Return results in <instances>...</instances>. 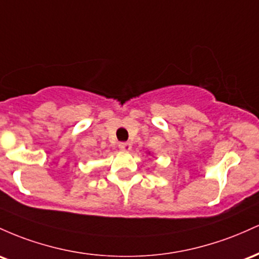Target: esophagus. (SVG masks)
<instances>
[{"instance_id":"obj_1","label":"esophagus","mask_w":259,"mask_h":259,"mask_svg":"<svg viewBox=\"0 0 259 259\" xmlns=\"http://www.w3.org/2000/svg\"><path fill=\"white\" fill-rule=\"evenodd\" d=\"M118 147H120V149L123 150V152H130L132 145H131V143H128V142H122V143L118 144Z\"/></svg>"}]
</instances>
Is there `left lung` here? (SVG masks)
Listing matches in <instances>:
<instances>
[{
	"mask_svg": "<svg viewBox=\"0 0 259 259\" xmlns=\"http://www.w3.org/2000/svg\"><path fill=\"white\" fill-rule=\"evenodd\" d=\"M149 154H150V153H149Z\"/></svg>",
	"mask_w": 259,
	"mask_h": 259,
	"instance_id": "8db88e82",
	"label": "left lung"
}]
</instances>
